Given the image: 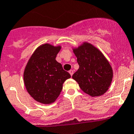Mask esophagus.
I'll use <instances>...</instances> for the list:
<instances>
[{"label": "esophagus", "instance_id": "obj_1", "mask_svg": "<svg viewBox=\"0 0 134 134\" xmlns=\"http://www.w3.org/2000/svg\"><path fill=\"white\" fill-rule=\"evenodd\" d=\"M69 73H70V74L71 75V76H72L74 74V71L72 70H70L69 71Z\"/></svg>", "mask_w": 134, "mask_h": 134}]
</instances>
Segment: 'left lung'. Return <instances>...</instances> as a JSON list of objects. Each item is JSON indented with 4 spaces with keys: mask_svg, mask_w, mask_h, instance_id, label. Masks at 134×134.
<instances>
[{
    "mask_svg": "<svg viewBox=\"0 0 134 134\" xmlns=\"http://www.w3.org/2000/svg\"><path fill=\"white\" fill-rule=\"evenodd\" d=\"M73 51L80 67L72 78L90 96L103 95L109 90L113 77L109 61L99 49L87 42L74 49Z\"/></svg>",
    "mask_w": 134,
    "mask_h": 134,
    "instance_id": "left-lung-1",
    "label": "left lung"
}]
</instances>
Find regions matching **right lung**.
Here are the masks:
<instances>
[{"mask_svg": "<svg viewBox=\"0 0 134 134\" xmlns=\"http://www.w3.org/2000/svg\"><path fill=\"white\" fill-rule=\"evenodd\" d=\"M60 46L46 43L37 48L28 60L24 72L27 92L43 104L54 103L62 89L63 83L71 77L56 60Z\"/></svg>", "mask_w": 134, "mask_h": 134, "instance_id": "add662e5", "label": "right lung"}]
</instances>
